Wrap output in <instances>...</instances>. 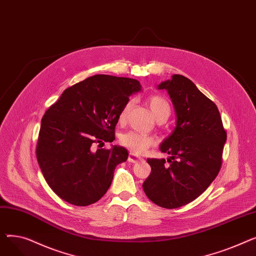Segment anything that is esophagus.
<instances>
[{
  "label": "esophagus",
  "mask_w": 256,
  "mask_h": 256,
  "mask_svg": "<svg viewBox=\"0 0 256 256\" xmlns=\"http://www.w3.org/2000/svg\"><path fill=\"white\" fill-rule=\"evenodd\" d=\"M142 160V158L137 156L135 154H132V152H130L128 156V162H130V163H136V162H138V160Z\"/></svg>",
  "instance_id": "obj_1"
}]
</instances>
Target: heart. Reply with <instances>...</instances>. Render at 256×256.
Here are the masks:
<instances>
[{"label": "heart", "instance_id": "obj_1", "mask_svg": "<svg viewBox=\"0 0 256 256\" xmlns=\"http://www.w3.org/2000/svg\"><path fill=\"white\" fill-rule=\"evenodd\" d=\"M147 102H148V106L156 120L162 119L166 121L169 118L171 114V106L169 102L166 98L160 96H152ZM132 104V100H128L124 104L122 109H121L118 116L120 122H124V121L126 119V116L128 114ZM120 143L121 145L126 147V148L130 150L132 152L142 154L152 145L154 139L148 135H145V134L130 130L128 132L124 134V135L120 137Z\"/></svg>", "mask_w": 256, "mask_h": 256}]
</instances>
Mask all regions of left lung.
I'll return each mask as SVG.
<instances>
[{
    "instance_id": "obj_1",
    "label": "left lung",
    "mask_w": 256,
    "mask_h": 256,
    "mask_svg": "<svg viewBox=\"0 0 256 256\" xmlns=\"http://www.w3.org/2000/svg\"><path fill=\"white\" fill-rule=\"evenodd\" d=\"M158 88L169 93L176 126L160 147L170 158H147L152 172L143 190L156 206L178 208L202 194L218 176L227 134L216 104L191 80L173 74Z\"/></svg>"
}]
</instances>
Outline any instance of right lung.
<instances>
[{
	"label": "right lung",
	"mask_w": 256,
	"mask_h": 256,
	"mask_svg": "<svg viewBox=\"0 0 256 256\" xmlns=\"http://www.w3.org/2000/svg\"><path fill=\"white\" fill-rule=\"evenodd\" d=\"M140 90L135 78L96 74L65 89L44 113L36 156L48 184L66 202L92 204L110 188L128 152L120 146L93 152V146L115 140L119 113Z\"/></svg>",
	"instance_id": "right-lung-1"
}]
</instances>
